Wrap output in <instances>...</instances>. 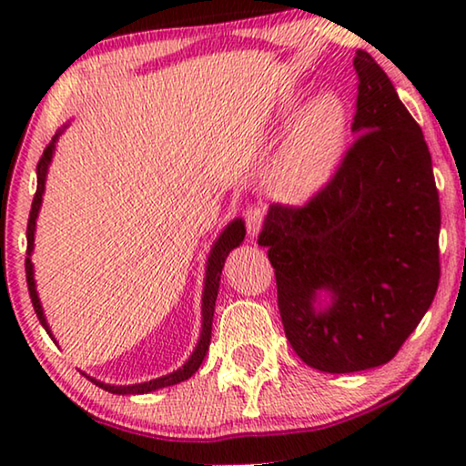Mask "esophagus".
I'll use <instances>...</instances> for the list:
<instances>
[{
  "label": "esophagus",
  "mask_w": 466,
  "mask_h": 466,
  "mask_svg": "<svg viewBox=\"0 0 466 466\" xmlns=\"http://www.w3.org/2000/svg\"><path fill=\"white\" fill-rule=\"evenodd\" d=\"M244 219H247V230L250 238H257L258 232L263 228V219H265V211L261 208H248L247 214H244Z\"/></svg>",
  "instance_id": "34e87169"
}]
</instances>
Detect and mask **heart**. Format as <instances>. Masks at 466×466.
Wrapping results in <instances>:
<instances>
[{
	"label": "heart",
	"instance_id": "obj_1",
	"mask_svg": "<svg viewBox=\"0 0 466 466\" xmlns=\"http://www.w3.org/2000/svg\"><path fill=\"white\" fill-rule=\"evenodd\" d=\"M298 98L289 96L283 115L296 110ZM350 136V110L337 94H320L299 110L294 127L275 152L267 185L275 199L304 205L333 183L345 160Z\"/></svg>",
	"mask_w": 466,
	"mask_h": 466
}]
</instances>
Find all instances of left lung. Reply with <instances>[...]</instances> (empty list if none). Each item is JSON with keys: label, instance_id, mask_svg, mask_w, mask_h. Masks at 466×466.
I'll use <instances>...</instances> for the list:
<instances>
[{"label": "left lung", "instance_id": "obj_1", "mask_svg": "<svg viewBox=\"0 0 466 466\" xmlns=\"http://www.w3.org/2000/svg\"><path fill=\"white\" fill-rule=\"evenodd\" d=\"M358 141L304 208L271 205L269 248L286 337L304 364L350 374L390 361L440 279V201L421 127L358 49Z\"/></svg>", "mask_w": 466, "mask_h": 466}]
</instances>
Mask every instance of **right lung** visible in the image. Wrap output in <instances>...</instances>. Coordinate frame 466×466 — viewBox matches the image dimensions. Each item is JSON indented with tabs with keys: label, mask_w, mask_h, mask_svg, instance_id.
<instances>
[{
	"label": "right lung",
	"mask_w": 466,
	"mask_h": 466,
	"mask_svg": "<svg viewBox=\"0 0 466 466\" xmlns=\"http://www.w3.org/2000/svg\"><path fill=\"white\" fill-rule=\"evenodd\" d=\"M72 125V121L63 123V127H59V131L55 133L51 144L45 147L43 157L38 160V167H36V195L33 199V209H30V218H28V230H26V238H28V258H26V281H28V291H30V299H33V306H35V312L38 320H41V325L45 327L46 333L53 339L55 343H57V339L53 337V330L49 327V322H46L45 317V310H43V304H41V298H38V291H36V279H35V265L30 261V257H33V250H35V234H36V219H38V211H41V205H43V197H45V185H46V175H49V167L53 162V156H55V149H57V141L59 137L66 133V129ZM244 234H247V228H244V219L242 218H234L232 222H228L226 228L222 232H219L218 238L214 240L209 248V255H208V261H205V279H203V296H201V330H199V339H197V345L195 350L191 351V356L185 361L183 366L172 370L170 374H164L160 378H154V380H147V382H137V384H106L102 380H96V378L86 374L90 382H94L100 389H105L113 394H147V392H154V390H160V389H167V386L172 384H178L183 380H188L199 366L203 364L205 356H208V350H209V339H211V322H214V312H216V299H218V289H219V278H222V269H224V263L230 252L240 247L242 240H244Z\"/></svg>",
	"instance_id": "add662e5"
}]
</instances>
